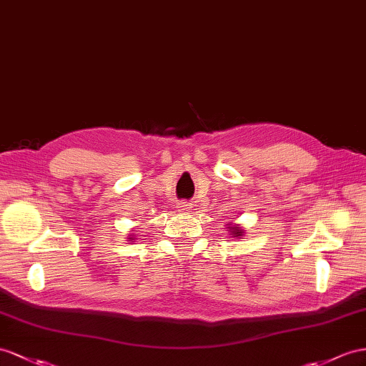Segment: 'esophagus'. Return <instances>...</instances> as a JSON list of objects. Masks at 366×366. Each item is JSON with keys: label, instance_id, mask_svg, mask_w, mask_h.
I'll use <instances>...</instances> for the list:
<instances>
[{"label": "esophagus", "instance_id": "34e87169", "mask_svg": "<svg viewBox=\"0 0 366 366\" xmlns=\"http://www.w3.org/2000/svg\"><path fill=\"white\" fill-rule=\"evenodd\" d=\"M177 205H179V212H182V213H189L193 209V204L187 202V201H181Z\"/></svg>", "mask_w": 366, "mask_h": 366}]
</instances>
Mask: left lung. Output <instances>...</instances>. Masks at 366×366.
<instances>
[{"label":"left lung","instance_id":"1","mask_svg":"<svg viewBox=\"0 0 366 366\" xmlns=\"http://www.w3.org/2000/svg\"><path fill=\"white\" fill-rule=\"evenodd\" d=\"M229 230H230V233H232L233 237H242V233H244V232H242L241 229H238V227H235V226H233V227H229Z\"/></svg>","mask_w":366,"mask_h":366}]
</instances>
